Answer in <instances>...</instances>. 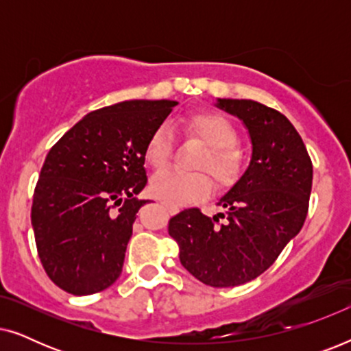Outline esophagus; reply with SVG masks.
I'll use <instances>...</instances> for the list:
<instances>
[{
	"label": "esophagus",
	"mask_w": 351,
	"mask_h": 351,
	"mask_svg": "<svg viewBox=\"0 0 351 351\" xmlns=\"http://www.w3.org/2000/svg\"><path fill=\"white\" fill-rule=\"evenodd\" d=\"M165 206H166V209L169 210L171 214H176V213H179V209H177L176 206H169V204H165Z\"/></svg>",
	"instance_id": "34e87169"
}]
</instances>
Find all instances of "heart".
<instances>
[{
  "mask_svg": "<svg viewBox=\"0 0 351 351\" xmlns=\"http://www.w3.org/2000/svg\"><path fill=\"white\" fill-rule=\"evenodd\" d=\"M189 136L198 137L208 150L198 161V169H208L219 184H230L239 172L238 132L228 118L217 112L199 110L190 113L184 121ZM174 150V134L166 124L158 126L148 137L145 160L155 169L169 162ZM213 182L203 172L162 171L152 179V193L166 203L182 206L208 198Z\"/></svg>",
  "mask_w": 351,
  "mask_h": 351,
  "instance_id": "1",
  "label": "heart"
}]
</instances>
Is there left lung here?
Masks as SVG:
<instances>
[{
  "label": "left lung",
  "instance_id": "1",
  "mask_svg": "<svg viewBox=\"0 0 351 351\" xmlns=\"http://www.w3.org/2000/svg\"><path fill=\"white\" fill-rule=\"evenodd\" d=\"M251 138L247 169L219 199L225 214L184 209L169 220L180 263L213 287L239 286L262 275L305 222L313 166L304 141L276 110L246 99H217ZM219 218H225L223 224Z\"/></svg>",
  "mask_w": 351,
  "mask_h": 351
}]
</instances>
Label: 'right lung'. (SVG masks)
Returning <instances> with one entry per match:
<instances>
[{
    "instance_id": "add662e5",
    "label": "right lung",
    "mask_w": 351,
    "mask_h": 351,
    "mask_svg": "<svg viewBox=\"0 0 351 351\" xmlns=\"http://www.w3.org/2000/svg\"><path fill=\"white\" fill-rule=\"evenodd\" d=\"M176 100H126L86 114L47 153L32 225L47 276L73 295L121 275L132 223L145 199V145Z\"/></svg>"
}]
</instances>
